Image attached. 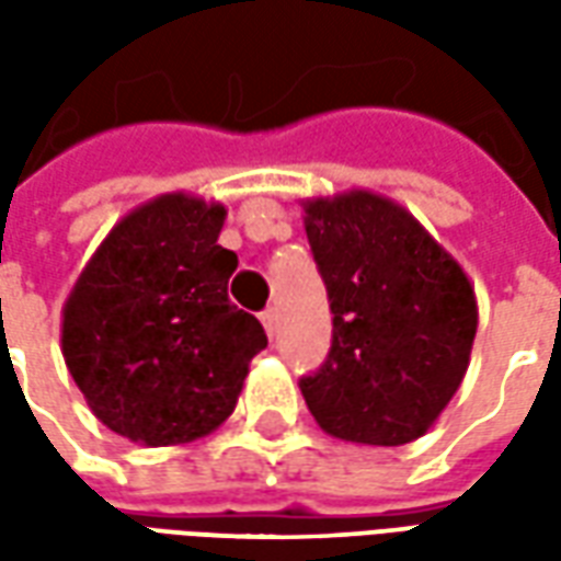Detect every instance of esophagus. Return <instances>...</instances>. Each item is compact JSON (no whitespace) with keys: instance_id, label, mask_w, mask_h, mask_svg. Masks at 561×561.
<instances>
[{"instance_id":"esophagus-1","label":"esophagus","mask_w":561,"mask_h":561,"mask_svg":"<svg viewBox=\"0 0 561 561\" xmlns=\"http://www.w3.org/2000/svg\"><path fill=\"white\" fill-rule=\"evenodd\" d=\"M276 321H279L276 309H273V306H267V309L261 312V324H264V330H267V336H273V333H276Z\"/></svg>"}]
</instances>
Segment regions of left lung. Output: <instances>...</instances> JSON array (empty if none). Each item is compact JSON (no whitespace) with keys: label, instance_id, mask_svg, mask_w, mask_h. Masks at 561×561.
Returning <instances> with one entry per match:
<instances>
[{"label":"left lung","instance_id":"left-lung-1","mask_svg":"<svg viewBox=\"0 0 561 561\" xmlns=\"http://www.w3.org/2000/svg\"><path fill=\"white\" fill-rule=\"evenodd\" d=\"M333 345L300 381L318 426L354 445L421 438L466 378L478 300L459 261L409 209L369 188L306 197Z\"/></svg>","mask_w":561,"mask_h":561}]
</instances>
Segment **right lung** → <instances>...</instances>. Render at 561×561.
Masks as SVG:
<instances>
[{
  "instance_id": "obj_1",
  "label": "right lung",
  "mask_w": 561,
  "mask_h": 561,
  "mask_svg": "<svg viewBox=\"0 0 561 561\" xmlns=\"http://www.w3.org/2000/svg\"><path fill=\"white\" fill-rule=\"evenodd\" d=\"M228 209L168 192L116 221L62 306V357L92 414L135 445L204 438L228 421L267 348L255 316L228 300L237 255Z\"/></svg>"
}]
</instances>
